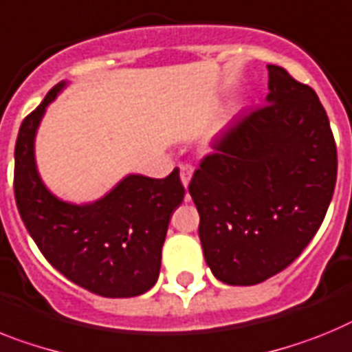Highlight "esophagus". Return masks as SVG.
Masks as SVG:
<instances>
[{
  "mask_svg": "<svg viewBox=\"0 0 352 352\" xmlns=\"http://www.w3.org/2000/svg\"><path fill=\"white\" fill-rule=\"evenodd\" d=\"M193 172H195V168L191 166V164H180V180H182L184 188H188L189 186V180H191V177H193Z\"/></svg>",
  "mask_w": 352,
  "mask_h": 352,
  "instance_id": "esophagus-1",
  "label": "esophagus"
}]
</instances>
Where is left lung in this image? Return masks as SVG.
Returning a JSON list of instances; mask_svg holds the SVG:
<instances>
[{"instance_id":"obj_1","label":"left lung","mask_w":352,"mask_h":352,"mask_svg":"<svg viewBox=\"0 0 352 352\" xmlns=\"http://www.w3.org/2000/svg\"><path fill=\"white\" fill-rule=\"evenodd\" d=\"M267 104L210 143L189 182L204 256L228 285H256L301 255L337 182V143L308 85L267 65Z\"/></svg>"}]
</instances>
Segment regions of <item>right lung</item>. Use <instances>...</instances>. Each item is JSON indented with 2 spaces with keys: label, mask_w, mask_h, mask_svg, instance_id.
<instances>
[{
  "label": "right lung",
  "mask_w": 352,
  "mask_h": 352,
  "mask_svg": "<svg viewBox=\"0 0 352 352\" xmlns=\"http://www.w3.org/2000/svg\"><path fill=\"white\" fill-rule=\"evenodd\" d=\"M63 83L49 90L21 124L15 142L14 195L24 227L56 271L104 298H133L157 282L161 250L186 189L179 170L166 179L129 175L90 206H70L49 193L36 173V127Z\"/></svg>",
  "instance_id": "1"
}]
</instances>
